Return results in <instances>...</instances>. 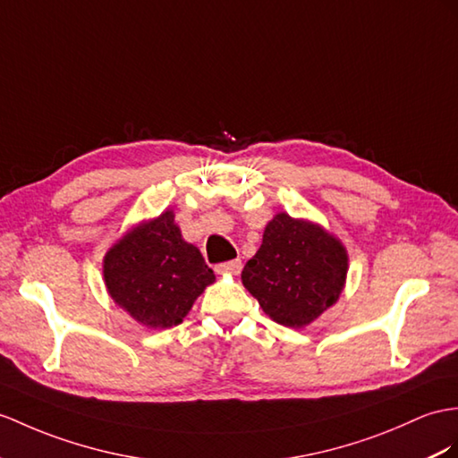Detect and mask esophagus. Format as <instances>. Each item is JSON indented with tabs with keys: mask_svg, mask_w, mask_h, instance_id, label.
I'll list each match as a JSON object with an SVG mask.
<instances>
[{
	"mask_svg": "<svg viewBox=\"0 0 458 458\" xmlns=\"http://www.w3.org/2000/svg\"><path fill=\"white\" fill-rule=\"evenodd\" d=\"M241 267H242V262H241L239 259H235V260L217 264V266H216V272H217V274H235V276H237V274L241 272Z\"/></svg>",
	"mask_w": 458,
	"mask_h": 458,
	"instance_id": "obj_1",
	"label": "esophagus"
}]
</instances>
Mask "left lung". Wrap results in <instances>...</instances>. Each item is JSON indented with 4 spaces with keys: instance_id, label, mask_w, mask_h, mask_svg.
I'll list each match as a JSON object with an SVG mask.
<instances>
[{
    "instance_id": "8db88e82",
    "label": "left lung",
    "mask_w": 458,
    "mask_h": 458,
    "mask_svg": "<svg viewBox=\"0 0 458 458\" xmlns=\"http://www.w3.org/2000/svg\"><path fill=\"white\" fill-rule=\"evenodd\" d=\"M345 274L348 254L340 241L313 223L277 214L241 280L267 317L301 328L336 303Z\"/></svg>"
}]
</instances>
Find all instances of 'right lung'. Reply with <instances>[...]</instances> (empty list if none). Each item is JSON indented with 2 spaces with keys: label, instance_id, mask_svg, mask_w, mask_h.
I'll return each mask as SVG.
<instances>
[{
  "label": "right lung",
  "instance_id": "right-lung-1",
  "mask_svg": "<svg viewBox=\"0 0 458 458\" xmlns=\"http://www.w3.org/2000/svg\"><path fill=\"white\" fill-rule=\"evenodd\" d=\"M214 270L194 244L182 241L173 211L136 227L105 256L110 297L138 322L171 328L188 315Z\"/></svg>",
  "mask_w": 458,
  "mask_h": 458
}]
</instances>
